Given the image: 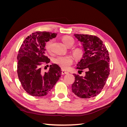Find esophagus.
<instances>
[{"instance_id": "obj_1", "label": "esophagus", "mask_w": 127, "mask_h": 127, "mask_svg": "<svg viewBox=\"0 0 127 127\" xmlns=\"http://www.w3.org/2000/svg\"><path fill=\"white\" fill-rule=\"evenodd\" d=\"M68 73V71H66V70H63L62 71H61V74L62 75H64V74H67Z\"/></svg>"}]
</instances>
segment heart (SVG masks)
<instances>
[{"label": "heart", "mask_w": 127, "mask_h": 127, "mask_svg": "<svg viewBox=\"0 0 127 127\" xmlns=\"http://www.w3.org/2000/svg\"><path fill=\"white\" fill-rule=\"evenodd\" d=\"M62 41L65 45L67 47H71L75 43L74 38L70 36H64L62 38ZM53 40H50L45 44V48L47 51L50 52L51 50ZM84 50L82 47L76 48L73 50L72 55L76 59H80L84 55ZM54 62L55 64L59 66L63 69H67L72 64L73 58L71 56H59L55 59Z\"/></svg>", "instance_id": "1"}]
</instances>
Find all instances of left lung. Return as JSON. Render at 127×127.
<instances>
[{"mask_svg":"<svg viewBox=\"0 0 127 127\" xmlns=\"http://www.w3.org/2000/svg\"><path fill=\"white\" fill-rule=\"evenodd\" d=\"M74 35L83 43L85 51L76 68L86 71L84 77L74 74L75 79L71 90L82 98L93 97L101 93L110 74L109 52L97 36L78 34Z\"/></svg>","mask_w":127,"mask_h":127,"instance_id":"obj_1","label":"left lung"}]
</instances>
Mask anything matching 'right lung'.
<instances>
[{
    "label": "right lung",
    "mask_w": 127,
    "mask_h": 127,
    "mask_svg": "<svg viewBox=\"0 0 127 127\" xmlns=\"http://www.w3.org/2000/svg\"><path fill=\"white\" fill-rule=\"evenodd\" d=\"M57 33L37 31L27 37L18 51L17 75L24 90L33 96L47 95L55 86L61 75L57 64L50 66L48 72H42L41 66L50 59L45 52V42L55 38Z\"/></svg>",
    "instance_id": "obj_1"
}]
</instances>
